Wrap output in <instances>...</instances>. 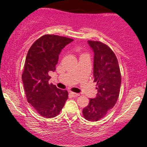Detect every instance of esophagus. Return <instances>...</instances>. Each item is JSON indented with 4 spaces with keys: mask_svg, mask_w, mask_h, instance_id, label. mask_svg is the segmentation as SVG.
Returning <instances> with one entry per match:
<instances>
[{
    "mask_svg": "<svg viewBox=\"0 0 147 147\" xmlns=\"http://www.w3.org/2000/svg\"><path fill=\"white\" fill-rule=\"evenodd\" d=\"M70 95H71L72 97H78V96L79 95V93H76V92H70Z\"/></svg>",
    "mask_w": 147,
    "mask_h": 147,
    "instance_id": "esophagus-1",
    "label": "esophagus"
}]
</instances>
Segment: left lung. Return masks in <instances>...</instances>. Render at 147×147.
Returning a JSON list of instances; mask_svg holds the SVG:
<instances>
[{
	"label": "left lung",
	"mask_w": 147,
	"mask_h": 147,
	"mask_svg": "<svg viewBox=\"0 0 147 147\" xmlns=\"http://www.w3.org/2000/svg\"><path fill=\"white\" fill-rule=\"evenodd\" d=\"M94 52V82L97 94L84 108L83 115L88 121H98L105 117L117 102L120 90L121 74L117 57L108 45L99 41H88Z\"/></svg>",
	"instance_id": "1"
}]
</instances>
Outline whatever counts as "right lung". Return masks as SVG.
<instances>
[{
    "label": "right lung",
    "instance_id": "add662e5",
    "mask_svg": "<svg viewBox=\"0 0 147 147\" xmlns=\"http://www.w3.org/2000/svg\"><path fill=\"white\" fill-rule=\"evenodd\" d=\"M72 41L67 37L46 34L37 39L27 54L22 75L23 86L28 103L42 117H56L68 99V91L49 84L48 72L55 71L60 52Z\"/></svg>",
    "mask_w": 147,
    "mask_h": 147
}]
</instances>
